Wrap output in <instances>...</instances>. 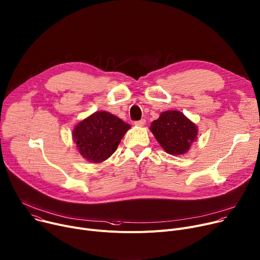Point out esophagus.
<instances>
[{
    "instance_id": "obj_1",
    "label": "esophagus",
    "mask_w": 260,
    "mask_h": 260,
    "mask_svg": "<svg viewBox=\"0 0 260 260\" xmlns=\"http://www.w3.org/2000/svg\"><path fill=\"white\" fill-rule=\"evenodd\" d=\"M145 124H146V119H145V118H142L141 121L134 122V125H135V126H138V127H143Z\"/></svg>"
}]
</instances>
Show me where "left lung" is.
<instances>
[{"mask_svg": "<svg viewBox=\"0 0 260 260\" xmlns=\"http://www.w3.org/2000/svg\"><path fill=\"white\" fill-rule=\"evenodd\" d=\"M150 130L162 149L171 155L186 153L198 134L197 126L178 110L161 112L151 124Z\"/></svg>", "mask_w": 260, "mask_h": 260, "instance_id": "1", "label": "left lung"}]
</instances>
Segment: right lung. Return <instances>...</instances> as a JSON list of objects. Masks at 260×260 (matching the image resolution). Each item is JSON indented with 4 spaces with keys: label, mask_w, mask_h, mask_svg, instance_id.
Listing matches in <instances>:
<instances>
[{
    "label": "right lung",
    "mask_w": 260,
    "mask_h": 260,
    "mask_svg": "<svg viewBox=\"0 0 260 260\" xmlns=\"http://www.w3.org/2000/svg\"><path fill=\"white\" fill-rule=\"evenodd\" d=\"M130 129L121 118L106 111H96L76 125L73 139L79 153L90 162L106 160Z\"/></svg>",
    "instance_id": "obj_1"
}]
</instances>
